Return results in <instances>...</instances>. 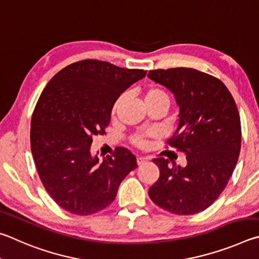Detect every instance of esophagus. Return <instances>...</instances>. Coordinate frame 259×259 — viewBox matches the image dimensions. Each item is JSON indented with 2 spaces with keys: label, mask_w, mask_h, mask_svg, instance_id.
<instances>
[{
  "label": "esophagus",
  "mask_w": 259,
  "mask_h": 259,
  "mask_svg": "<svg viewBox=\"0 0 259 259\" xmlns=\"http://www.w3.org/2000/svg\"><path fill=\"white\" fill-rule=\"evenodd\" d=\"M147 161H148V159H147V158H144V157H138V159H137V162H138L139 166L143 165L144 162H147Z\"/></svg>",
  "instance_id": "obj_1"
}]
</instances>
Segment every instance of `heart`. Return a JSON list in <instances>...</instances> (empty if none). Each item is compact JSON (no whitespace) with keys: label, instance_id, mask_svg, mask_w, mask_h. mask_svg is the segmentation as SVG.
I'll list each match as a JSON object with an SVG mask.
<instances>
[{"label":"heart","instance_id":"obj_1","mask_svg":"<svg viewBox=\"0 0 259 259\" xmlns=\"http://www.w3.org/2000/svg\"><path fill=\"white\" fill-rule=\"evenodd\" d=\"M158 98H166L168 99V97H167V94L164 92V91H161L159 89H149L146 94H144V100H150V99H158ZM121 102V98H119L117 100V101L115 102V104H113V108H112V112H115L117 110L118 106H119ZM134 143L137 144V146L139 147H143L144 144H146V140H144L142 137H139L134 140Z\"/></svg>","mask_w":259,"mask_h":259}]
</instances>
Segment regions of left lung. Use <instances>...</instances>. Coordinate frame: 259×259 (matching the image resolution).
Here are the masks:
<instances>
[{
  "mask_svg": "<svg viewBox=\"0 0 259 259\" xmlns=\"http://www.w3.org/2000/svg\"><path fill=\"white\" fill-rule=\"evenodd\" d=\"M148 77L173 93L179 126L167 143L187 155L185 167L155 158L159 179L149 189L158 207L171 214L205 210L223 192L238 162L241 122L228 88L192 68L150 70Z\"/></svg>",
  "mask_w": 259,
  "mask_h": 259,
  "instance_id": "left-lung-1",
  "label": "left lung"
}]
</instances>
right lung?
<instances>
[{
    "label": "right lung",
    "mask_w": 259,
    "mask_h": 259,
    "mask_svg": "<svg viewBox=\"0 0 259 259\" xmlns=\"http://www.w3.org/2000/svg\"><path fill=\"white\" fill-rule=\"evenodd\" d=\"M147 75L100 60L63 68L45 86L30 124V148L39 179L59 206L91 215L115 200L137 158L125 148L112 157L92 156L93 135L104 133L120 94Z\"/></svg>",
    "instance_id": "right-lung-1"
}]
</instances>
